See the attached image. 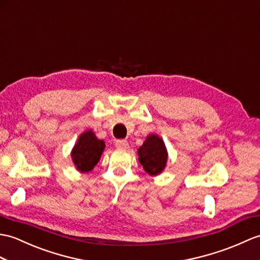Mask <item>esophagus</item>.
Returning <instances> with one entry per match:
<instances>
[{"mask_svg":"<svg viewBox=\"0 0 260 260\" xmlns=\"http://www.w3.org/2000/svg\"><path fill=\"white\" fill-rule=\"evenodd\" d=\"M115 146H116L117 148H120V149H126V148H128V143H127V141L118 140V141H116V143H115Z\"/></svg>","mask_w":260,"mask_h":260,"instance_id":"obj_1","label":"esophagus"}]
</instances>
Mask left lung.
<instances>
[{"instance_id": "1", "label": "left lung", "mask_w": 260, "mask_h": 260, "mask_svg": "<svg viewBox=\"0 0 260 260\" xmlns=\"http://www.w3.org/2000/svg\"><path fill=\"white\" fill-rule=\"evenodd\" d=\"M140 162L149 175L159 174L166 165L167 150L161 138L149 135L138 149Z\"/></svg>"}]
</instances>
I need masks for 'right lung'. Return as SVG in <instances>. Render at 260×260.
<instances>
[{"mask_svg":"<svg viewBox=\"0 0 260 260\" xmlns=\"http://www.w3.org/2000/svg\"><path fill=\"white\" fill-rule=\"evenodd\" d=\"M105 144L94 135L92 131L83 133L72 150V158L78 171L87 173L98 164Z\"/></svg>","mask_w":260,"mask_h":260,"instance_id":"right-lung-1","label":"right lung"}]
</instances>
